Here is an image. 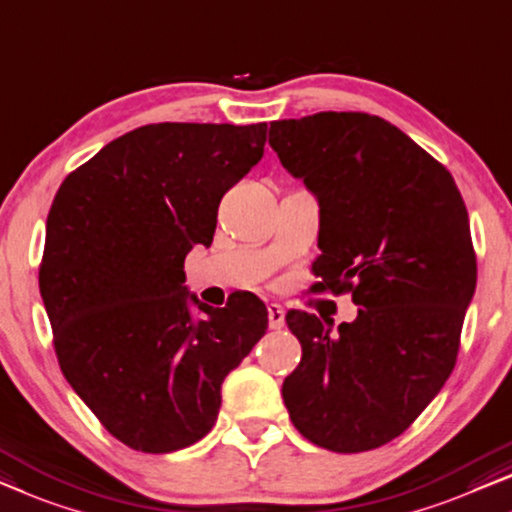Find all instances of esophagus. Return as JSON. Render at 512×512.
Masks as SVG:
<instances>
[{"label": "esophagus", "instance_id": "34e87169", "mask_svg": "<svg viewBox=\"0 0 512 512\" xmlns=\"http://www.w3.org/2000/svg\"><path fill=\"white\" fill-rule=\"evenodd\" d=\"M268 321L272 330H281L284 328V307L277 305V302H270L268 305Z\"/></svg>", "mask_w": 512, "mask_h": 512}]
</instances>
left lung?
<instances>
[{
	"instance_id": "8db88e82",
	"label": "left lung",
	"mask_w": 512,
	"mask_h": 512,
	"mask_svg": "<svg viewBox=\"0 0 512 512\" xmlns=\"http://www.w3.org/2000/svg\"><path fill=\"white\" fill-rule=\"evenodd\" d=\"M270 147L318 203L316 288L351 291L358 316L332 332L307 311L281 385L298 432L362 453L404 432L455 367L476 291L469 214L453 175L390 122L316 113L270 122Z\"/></svg>"
}]
</instances>
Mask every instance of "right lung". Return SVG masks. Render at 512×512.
<instances>
[{
	"label": "right lung",
	"instance_id": "obj_1",
	"mask_svg": "<svg viewBox=\"0 0 512 512\" xmlns=\"http://www.w3.org/2000/svg\"><path fill=\"white\" fill-rule=\"evenodd\" d=\"M265 133L147 124L73 170L50 207L39 288L59 367L133 450L201 441L221 383L268 330L256 295L214 309L184 286V258L212 244L221 196L261 161Z\"/></svg>",
	"mask_w": 512,
	"mask_h": 512
}]
</instances>
